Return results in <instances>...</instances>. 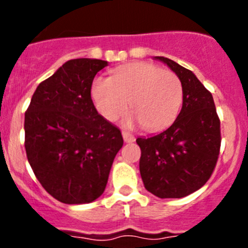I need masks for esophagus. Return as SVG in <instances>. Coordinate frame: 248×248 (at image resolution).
Returning <instances> with one entry per match:
<instances>
[{"label": "esophagus", "instance_id": "1", "mask_svg": "<svg viewBox=\"0 0 248 248\" xmlns=\"http://www.w3.org/2000/svg\"><path fill=\"white\" fill-rule=\"evenodd\" d=\"M122 137H124V140L126 142H133L134 140H136V137H134L133 134H131L129 132H126V131L122 132Z\"/></svg>", "mask_w": 248, "mask_h": 248}]
</instances>
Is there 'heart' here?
<instances>
[{"mask_svg": "<svg viewBox=\"0 0 248 248\" xmlns=\"http://www.w3.org/2000/svg\"><path fill=\"white\" fill-rule=\"evenodd\" d=\"M99 114L115 121L128 102L134 114L124 122H139L147 131H161L175 120L182 104V85L176 74L149 62H132L112 71L111 78L98 77L91 89Z\"/></svg>", "mask_w": 248, "mask_h": 248, "instance_id": "obj_1", "label": "heart"}]
</instances>
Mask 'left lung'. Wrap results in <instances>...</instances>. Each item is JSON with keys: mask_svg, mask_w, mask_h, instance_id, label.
I'll return each instance as SVG.
<instances>
[{"mask_svg": "<svg viewBox=\"0 0 248 248\" xmlns=\"http://www.w3.org/2000/svg\"><path fill=\"white\" fill-rule=\"evenodd\" d=\"M179 77L182 108L168 129L138 138L139 170L145 188L158 198H182L198 191L214 172L221 147V126L211 92L189 69L156 56Z\"/></svg>", "mask_w": 248, "mask_h": 248, "instance_id": "obj_1", "label": "left lung"}]
</instances>
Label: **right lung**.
I'll list each match as a JSON object with an SVG mask.
<instances>
[{
  "mask_svg": "<svg viewBox=\"0 0 248 248\" xmlns=\"http://www.w3.org/2000/svg\"><path fill=\"white\" fill-rule=\"evenodd\" d=\"M108 62L69 60L42 81L25 112V149L44 189L64 204H87L103 194L121 132L98 114L93 78Z\"/></svg>",
  "mask_w": 248,
  "mask_h": 248,
  "instance_id": "obj_1",
  "label": "right lung"
}]
</instances>
